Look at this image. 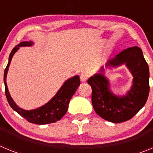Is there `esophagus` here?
<instances>
[{
    "label": "esophagus",
    "instance_id": "1",
    "mask_svg": "<svg viewBox=\"0 0 153 153\" xmlns=\"http://www.w3.org/2000/svg\"><path fill=\"white\" fill-rule=\"evenodd\" d=\"M88 77L89 75L87 73L83 72L80 74V80L82 81V82H86V81L87 80V79H88Z\"/></svg>",
    "mask_w": 153,
    "mask_h": 153
}]
</instances>
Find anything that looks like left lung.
<instances>
[{
    "mask_svg": "<svg viewBox=\"0 0 153 153\" xmlns=\"http://www.w3.org/2000/svg\"><path fill=\"white\" fill-rule=\"evenodd\" d=\"M126 64L133 76L132 86L126 95H115L109 88V82L104 76L102 67L100 73L87 80L92 88V104L96 113L104 120L119 123L130 120L144 106L149 93V70L138 47L124 50L111 60L106 67H117Z\"/></svg>",
    "mask_w": 153,
    "mask_h": 153,
    "instance_id": "obj_1",
    "label": "left lung"
}]
</instances>
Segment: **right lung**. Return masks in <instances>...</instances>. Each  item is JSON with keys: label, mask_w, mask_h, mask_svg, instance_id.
Segmentation results:
<instances>
[{"label": "right lung", "mask_w": 153, "mask_h": 153, "mask_svg": "<svg viewBox=\"0 0 153 153\" xmlns=\"http://www.w3.org/2000/svg\"><path fill=\"white\" fill-rule=\"evenodd\" d=\"M33 43L32 41H24L21 42L18 45L16 46L9 56V60L7 65V67L4 70V82L5 86V94H6L7 100L10 107L17 112V113L24 117L28 122L31 123L38 124V125H44L55 123L60 120L62 117L66 114L68 109L69 102L70 100L75 93L76 90H77L78 86L80 85L79 76L76 75L72 78L65 81L63 86L58 90L56 95L51 99L48 102L40 106L37 109H32V110H25L19 107L14 102L13 99L10 97L9 91H8L7 85L6 78L8 72V68L10 67V61L12 60L13 54L15 53L21 47H30L32 46Z\"/></svg>", "instance_id": "right-lung-1"}]
</instances>
